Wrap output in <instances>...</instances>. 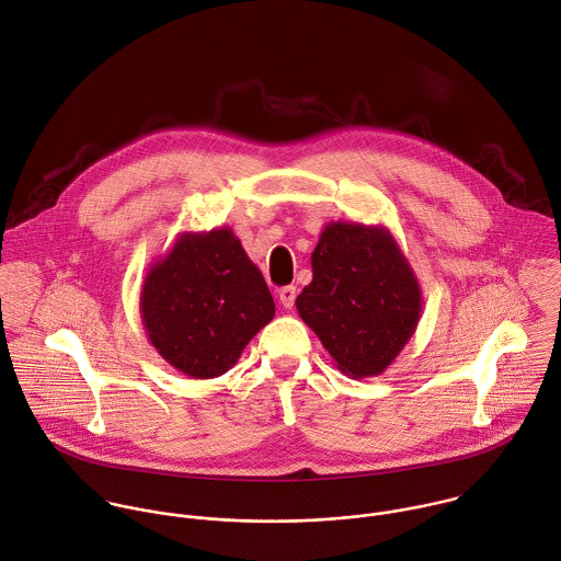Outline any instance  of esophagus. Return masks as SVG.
<instances>
[{
    "instance_id": "34e87169",
    "label": "esophagus",
    "mask_w": 561,
    "mask_h": 561,
    "mask_svg": "<svg viewBox=\"0 0 561 561\" xmlns=\"http://www.w3.org/2000/svg\"><path fill=\"white\" fill-rule=\"evenodd\" d=\"M295 299H297V288H295V286H284V288L279 290V304H282L286 310H290V308L295 306Z\"/></svg>"
}]
</instances>
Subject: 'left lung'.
Listing matches in <instances>:
<instances>
[{
  "mask_svg": "<svg viewBox=\"0 0 561 561\" xmlns=\"http://www.w3.org/2000/svg\"><path fill=\"white\" fill-rule=\"evenodd\" d=\"M420 282L380 225L328 222L312 251V282L295 306L339 371L380 376L404 350L422 317Z\"/></svg>",
  "mask_w": 561,
  "mask_h": 561,
  "instance_id": "8db88e82",
  "label": "left lung"
}]
</instances>
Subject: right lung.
Instances as JSON below:
<instances>
[{"mask_svg": "<svg viewBox=\"0 0 561 561\" xmlns=\"http://www.w3.org/2000/svg\"><path fill=\"white\" fill-rule=\"evenodd\" d=\"M141 323L176 371L209 380L227 374L275 317V301L229 227L183 231L148 268Z\"/></svg>", "mask_w": 561, "mask_h": 561, "instance_id": "1", "label": "right lung"}]
</instances>
